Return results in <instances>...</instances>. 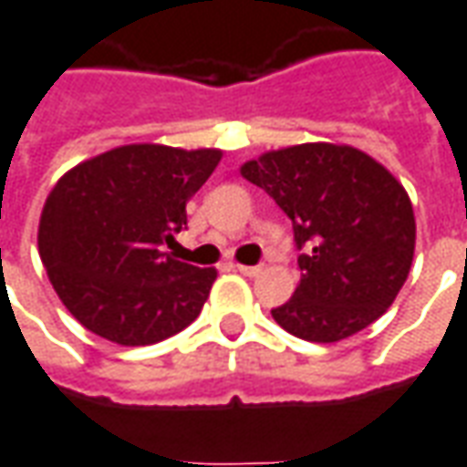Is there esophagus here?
Instances as JSON below:
<instances>
[{
	"label": "esophagus",
	"instance_id": "obj_1",
	"mask_svg": "<svg viewBox=\"0 0 467 467\" xmlns=\"http://www.w3.org/2000/svg\"><path fill=\"white\" fill-rule=\"evenodd\" d=\"M236 269H239L244 276H256L259 272H262V266H249V265H236Z\"/></svg>",
	"mask_w": 467,
	"mask_h": 467
}]
</instances>
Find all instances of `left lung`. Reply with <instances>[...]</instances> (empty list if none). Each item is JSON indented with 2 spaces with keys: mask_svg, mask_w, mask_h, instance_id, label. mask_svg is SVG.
Instances as JSON below:
<instances>
[{
  "mask_svg": "<svg viewBox=\"0 0 467 467\" xmlns=\"http://www.w3.org/2000/svg\"><path fill=\"white\" fill-rule=\"evenodd\" d=\"M287 213L300 285L272 310L279 326L313 343L356 336L387 313L410 275L414 211L401 182L348 144L310 141L241 165Z\"/></svg>",
  "mask_w": 467,
  "mask_h": 467,
  "instance_id": "8db88e82",
  "label": "left lung"
}]
</instances>
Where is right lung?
I'll list each match as a JSON object with an SVG mask.
<instances>
[{
  "label": "right lung",
  "mask_w": 467,
  "mask_h": 467,
  "mask_svg": "<svg viewBox=\"0 0 467 467\" xmlns=\"http://www.w3.org/2000/svg\"><path fill=\"white\" fill-rule=\"evenodd\" d=\"M218 162L221 150L124 144L57 180L37 249L80 326L119 346H152L201 315L218 272L185 265L167 246Z\"/></svg>",
  "instance_id": "add662e5"
}]
</instances>
